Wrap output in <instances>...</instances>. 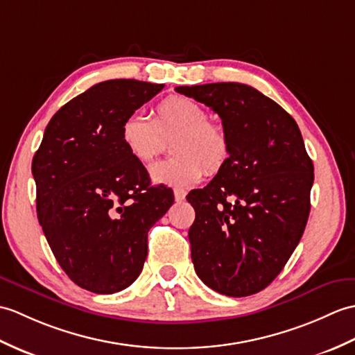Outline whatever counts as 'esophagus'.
<instances>
[{
  "label": "esophagus",
  "mask_w": 355,
  "mask_h": 355,
  "mask_svg": "<svg viewBox=\"0 0 355 355\" xmlns=\"http://www.w3.org/2000/svg\"><path fill=\"white\" fill-rule=\"evenodd\" d=\"M185 191L184 190H175V200L176 202H184L185 200Z\"/></svg>",
  "instance_id": "obj_1"
}]
</instances>
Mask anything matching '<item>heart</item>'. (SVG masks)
Listing matches in <instances>:
<instances>
[{
    "label": "heart",
    "mask_w": 355,
    "mask_h": 355,
    "mask_svg": "<svg viewBox=\"0 0 355 355\" xmlns=\"http://www.w3.org/2000/svg\"><path fill=\"white\" fill-rule=\"evenodd\" d=\"M171 138L170 159L150 167L153 182L188 188L198 184L203 168L209 175L220 171L230 157V138L222 125L209 121L208 112L191 98L170 96L155 107L153 120L130 115L121 123L120 139L125 150L139 162H148Z\"/></svg>",
    "instance_id": "heart-1"
}]
</instances>
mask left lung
<instances>
[{
	"instance_id": "8db88e82",
	"label": "left lung",
	"mask_w": 355,
	"mask_h": 355,
	"mask_svg": "<svg viewBox=\"0 0 355 355\" xmlns=\"http://www.w3.org/2000/svg\"><path fill=\"white\" fill-rule=\"evenodd\" d=\"M222 118L230 157L187 200L198 277L209 288L243 297L266 288L284 269L310 214L314 167L296 121L249 85L178 86Z\"/></svg>"
}]
</instances>
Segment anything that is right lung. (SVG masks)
<instances>
[{"label": "right lung", "instance_id": "obj_1", "mask_svg": "<svg viewBox=\"0 0 355 355\" xmlns=\"http://www.w3.org/2000/svg\"><path fill=\"white\" fill-rule=\"evenodd\" d=\"M162 88L133 78L94 85L53 115L33 156L39 225L69 279L92 293L139 277L147 234L175 202L120 139L121 123Z\"/></svg>", "mask_w": 355, "mask_h": 355}]
</instances>
